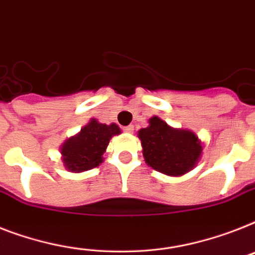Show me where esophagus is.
Returning <instances> with one entry per match:
<instances>
[{
	"instance_id": "1",
	"label": "esophagus",
	"mask_w": 255,
	"mask_h": 255,
	"mask_svg": "<svg viewBox=\"0 0 255 255\" xmlns=\"http://www.w3.org/2000/svg\"><path fill=\"white\" fill-rule=\"evenodd\" d=\"M133 126H127V127H124V132H127V133H133Z\"/></svg>"
}]
</instances>
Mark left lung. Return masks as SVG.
<instances>
[{
  "label": "left lung",
  "mask_w": 255,
  "mask_h": 255,
  "mask_svg": "<svg viewBox=\"0 0 255 255\" xmlns=\"http://www.w3.org/2000/svg\"><path fill=\"white\" fill-rule=\"evenodd\" d=\"M142 156L149 166L169 177H181L195 167L203 152V142L195 132L170 127L158 117L137 132Z\"/></svg>",
  "instance_id": "obj_1"
}]
</instances>
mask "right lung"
<instances>
[{"mask_svg":"<svg viewBox=\"0 0 255 255\" xmlns=\"http://www.w3.org/2000/svg\"><path fill=\"white\" fill-rule=\"evenodd\" d=\"M121 132L118 124L107 126L92 118L77 134L67 138L60 146L65 169L72 173H82L99 166L111 137Z\"/></svg>","mask_w":255,"mask_h":255,"instance_id":"add662e5","label":"right lung"}]
</instances>
